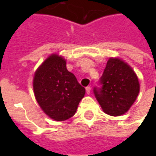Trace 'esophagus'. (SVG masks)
Masks as SVG:
<instances>
[{
    "instance_id": "1",
    "label": "esophagus",
    "mask_w": 156,
    "mask_h": 156,
    "mask_svg": "<svg viewBox=\"0 0 156 156\" xmlns=\"http://www.w3.org/2000/svg\"><path fill=\"white\" fill-rule=\"evenodd\" d=\"M86 92H87V94H89L91 93V87H90V86L86 87Z\"/></svg>"
}]
</instances>
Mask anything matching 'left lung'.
I'll list each match as a JSON object with an SVG mask.
<instances>
[{
	"label": "left lung",
	"mask_w": 156,
	"mask_h": 156,
	"mask_svg": "<svg viewBox=\"0 0 156 156\" xmlns=\"http://www.w3.org/2000/svg\"><path fill=\"white\" fill-rule=\"evenodd\" d=\"M94 93L103 111L120 116L129 109L140 92V83L130 66L119 58H109Z\"/></svg>",
	"instance_id": "8db88e82"
}]
</instances>
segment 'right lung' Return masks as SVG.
I'll use <instances>...</instances> for the list:
<instances>
[{"mask_svg": "<svg viewBox=\"0 0 156 156\" xmlns=\"http://www.w3.org/2000/svg\"><path fill=\"white\" fill-rule=\"evenodd\" d=\"M33 90L43 112L57 121L73 116L85 94V88L68 71L64 58L57 54L48 57L36 71Z\"/></svg>", "mask_w": 156, "mask_h": 156, "instance_id": "obj_1", "label": "right lung"}]
</instances>
